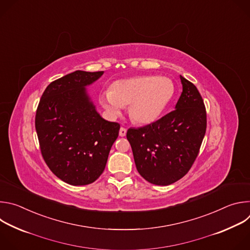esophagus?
<instances>
[{"label":"esophagus","mask_w":250,"mask_h":250,"mask_svg":"<svg viewBox=\"0 0 250 250\" xmlns=\"http://www.w3.org/2000/svg\"><path fill=\"white\" fill-rule=\"evenodd\" d=\"M125 134H126V129L125 128V127H121L120 128V136H125Z\"/></svg>","instance_id":"1"}]
</instances>
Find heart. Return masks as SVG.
<instances>
[{
  "label": "heart",
  "instance_id": "obj_1",
  "mask_svg": "<svg viewBox=\"0 0 250 250\" xmlns=\"http://www.w3.org/2000/svg\"><path fill=\"white\" fill-rule=\"evenodd\" d=\"M174 93L175 86L167 77L137 76L114 82L110 92L101 96V104L114 118L128 105L133 123L150 125L160 118Z\"/></svg>",
  "mask_w": 250,
  "mask_h": 250
}]
</instances>
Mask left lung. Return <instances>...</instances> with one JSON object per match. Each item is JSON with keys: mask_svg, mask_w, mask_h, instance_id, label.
<instances>
[{"mask_svg": "<svg viewBox=\"0 0 250 250\" xmlns=\"http://www.w3.org/2000/svg\"><path fill=\"white\" fill-rule=\"evenodd\" d=\"M180 79L183 91L174 111L126 132L138 173L154 185H170L188 173L206 133L204 101L193 83Z\"/></svg>", "mask_w": 250, "mask_h": 250, "instance_id": "obj_1", "label": "left lung"}]
</instances>
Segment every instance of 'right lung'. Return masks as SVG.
<instances>
[{"mask_svg":"<svg viewBox=\"0 0 250 250\" xmlns=\"http://www.w3.org/2000/svg\"><path fill=\"white\" fill-rule=\"evenodd\" d=\"M103 74L77 70L53 81L35 116L45 163L59 179L73 186L98 179L119 136L120 125L101 117L87 91Z\"/></svg>","mask_w":250,"mask_h":250,"instance_id":"obj_1","label":"right lung"}]
</instances>
